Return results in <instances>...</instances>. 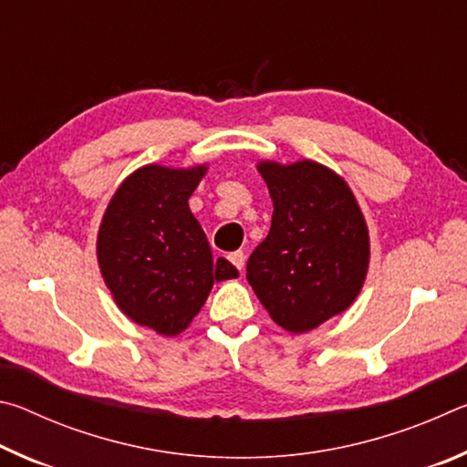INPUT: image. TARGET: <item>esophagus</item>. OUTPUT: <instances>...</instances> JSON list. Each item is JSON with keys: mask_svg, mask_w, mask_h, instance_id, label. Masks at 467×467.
Here are the masks:
<instances>
[{"mask_svg": "<svg viewBox=\"0 0 467 467\" xmlns=\"http://www.w3.org/2000/svg\"><path fill=\"white\" fill-rule=\"evenodd\" d=\"M228 262H231L236 270H243L244 265V253L243 251H233L231 255H228Z\"/></svg>", "mask_w": 467, "mask_h": 467, "instance_id": "34e87169", "label": "esophagus"}]
</instances>
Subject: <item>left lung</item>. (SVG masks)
I'll return each mask as SVG.
<instances>
[{
  "mask_svg": "<svg viewBox=\"0 0 467 467\" xmlns=\"http://www.w3.org/2000/svg\"><path fill=\"white\" fill-rule=\"evenodd\" d=\"M274 202L272 226L247 262L270 317L305 334L354 303L368 270V228L346 181L313 161L257 164Z\"/></svg>",
  "mask_w": 467,
  "mask_h": 467,
  "instance_id": "obj_1",
  "label": "left lung"
}]
</instances>
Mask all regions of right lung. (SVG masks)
Returning a JSON list of instances; mask_svg holds the SVG:
<instances>
[{"label":"right lung","instance_id":"add662e5","mask_svg":"<svg viewBox=\"0 0 467 467\" xmlns=\"http://www.w3.org/2000/svg\"><path fill=\"white\" fill-rule=\"evenodd\" d=\"M205 171L146 164L110 197L99 228L100 274L117 306L162 336L187 329L214 282L239 275L228 259L212 257L189 210Z\"/></svg>","mask_w":467,"mask_h":467}]
</instances>
